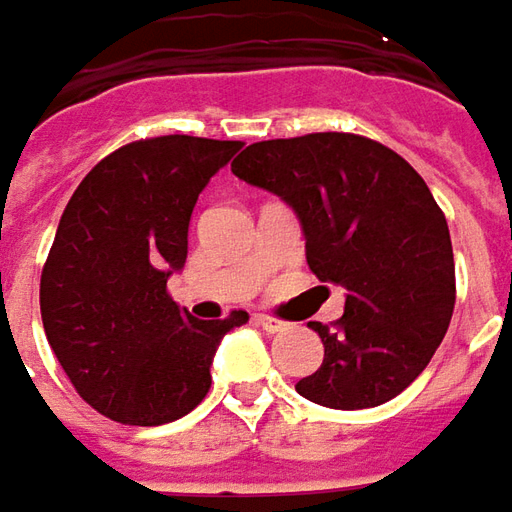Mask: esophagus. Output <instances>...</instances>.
<instances>
[{
	"mask_svg": "<svg viewBox=\"0 0 512 512\" xmlns=\"http://www.w3.org/2000/svg\"><path fill=\"white\" fill-rule=\"evenodd\" d=\"M257 325L266 330V333H280V330L288 328L283 319H274V316H266V314H257Z\"/></svg>",
	"mask_w": 512,
	"mask_h": 512,
	"instance_id": "obj_1",
	"label": "esophagus"
}]
</instances>
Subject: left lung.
<instances>
[{
  "instance_id": "obj_1",
  "label": "left lung",
  "mask_w": 512,
  "mask_h": 512,
  "mask_svg": "<svg viewBox=\"0 0 512 512\" xmlns=\"http://www.w3.org/2000/svg\"><path fill=\"white\" fill-rule=\"evenodd\" d=\"M232 173L297 212L305 260L342 285L344 314L328 328L322 367L297 392L328 409L392 401L426 370L454 314V252L443 210L417 170L358 134L255 142Z\"/></svg>"
}]
</instances>
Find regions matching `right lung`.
I'll list each match as a JSON object with an SVG mask.
<instances>
[{
    "label": "right lung",
    "mask_w": 512,
    "mask_h": 512,
    "mask_svg": "<svg viewBox=\"0 0 512 512\" xmlns=\"http://www.w3.org/2000/svg\"><path fill=\"white\" fill-rule=\"evenodd\" d=\"M243 142L170 137L123 145L86 173L66 204L41 271V322L72 387L125 426L193 412L212 384V356L232 311L204 322L170 300L184 269L198 193Z\"/></svg>",
    "instance_id": "obj_1"
}]
</instances>
